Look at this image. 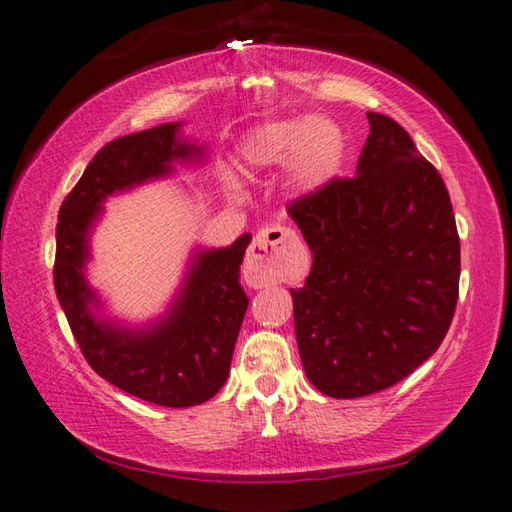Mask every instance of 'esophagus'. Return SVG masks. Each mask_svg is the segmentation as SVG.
I'll return each mask as SVG.
<instances>
[{
  "label": "esophagus",
  "instance_id": "1",
  "mask_svg": "<svg viewBox=\"0 0 512 512\" xmlns=\"http://www.w3.org/2000/svg\"><path fill=\"white\" fill-rule=\"evenodd\" d=\"M292 237L294 231L281 224L257 231L244 261V279L251 288H268L283 279V253Z\"/></svg>",
  "mask_w": 512,
  "mask_h": 512
}]
</instances>
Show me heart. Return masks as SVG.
I'll return each mask as SVG.
<instances>
[{
  "label": "heart",
  "mask_w": 512,
  "mask_h": 512,
  "mask_svg": "<svg viewBox=\"0 0 512 512\" xmlns=\"http://www.w3.org/2000/svg\"><path fill=\"white\" fill-rule=\"evenodd\" d=\"M240 159L253 170L285 163L288 183L296 192L316 194L340 174L347 159V135L329 117L272 120L242 139Z\"/></svg>",
  "instance_id": "heart-1"
}]
</instances>
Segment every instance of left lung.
<instances>
[{
    "instance_id": "obj_1",
    "label": "left lung",
    "mask_w": 512,
    "mask_h": 512,
    "mask_svg": "<svg viewBox=\"0 0 512 512\" xmlns=\"http://www.w3.org/2000/svg\"><path fill=\"white\" fill-rule=\"evenodd\" d=\"M353 178L290 205L314 264L290 290L301 362L327 397L395 386L441 347L454 318L460 240L441 174L392 117L366 113Z\"/></svg>"
}]
</instances>
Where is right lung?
<instances>
[{
	"label": "right lung",
	"instance_id": "1",
	"mask_svg": "<svg viewBox=\"0 0 512 512\" xmlns=\"http://www.w3.org/2000/svg\"><path fill=\"white\" fill-rule=\"evenodd\" d=\"M181 126L141 130L95 154L58 211L54 261L58 303L93 371L128 395L168 408L205 403L227 382L248 307L240 264L251 233L224 248H196L168 312L144 327L102 314V299L87 281V261L106 198L170 176L176 163L205 159V146L183 139Z\"/></svg>",
	"mask_w": 512,
	"mask_h": 512
}]
</instances>
